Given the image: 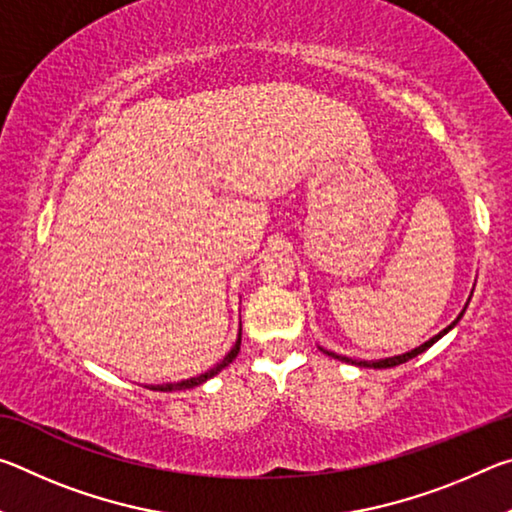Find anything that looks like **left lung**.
Returning a JSON list of instances; mask_svg holds the SVG:
<instances>
[{
	"label": "left lung",
	"mask_w": 512,
	"mask_h": 512,
	"mask_svg": "<svg viewBox=\"0 0 512 512\" xmlns=\"http://www.w3.org/2000/svg\"><path fill=\"white\" fill-rule=\"evenodd\" d=\"M467 305H470V300H467ZM467 305L463 307V311L461 314L456 316V320L452 325H447L443 332H438L436 336H433V339H429V341H424L422 345H418V348H413V350H409V352H402V354H395V357H386V359H375V361H366V359H350V357H343V354H336V352H329V350H325V348H320L323 350L325 354H329V357H334V359H339V361H345V363H352V366H359V368H393V366H400V363H406L409 359H413V357H418V354H422L424 350H429L433 343L436 341H440L443 339V336L449 332V329H454L456 327V323L458 320L463 318V314H465V309H467Z\"/></svg>",
	"instance_id": "left-lung-1"
}]
</instances>
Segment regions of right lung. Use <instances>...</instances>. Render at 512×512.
<instances>
[{
    "instance_id": "add662e5",
    "label": "right lung",
    "mask_w": 512,
    "mask_h": 512,
    "mask_svg": "<svg viewBox=\"0 0 512 512\" xmlns=\"http://www.w3.org/2000/svg\"><path fill=\"white\" fill-rule=\"evenodd\" d=\"M239 345H241V327H239V334H237V341H235V345H232L230 352L225 354V357H223L219 363H216L214 368H210V370L203 372V375H198V377H189V379H183V381H169V384L146 386V388H153V391H164V393H171V391H187V388L201 386L203 381L212 379L214 375H219V372H221L225 366H230V363L235 361V357H237V354H239Z\"/></svg>"
}]
</instances>
